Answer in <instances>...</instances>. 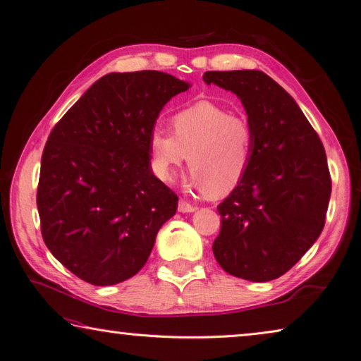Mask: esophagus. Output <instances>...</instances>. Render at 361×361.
I'll return each instance as SVG.
<instances>
[{
  "label": "esophagus",
  "instance_id": "34e87169",
  "mask_svg": "<svg viewBox=\"0 0 361 361\" xmlns=\"http://www.w3.org/2000/svg\"><path fill=\"white\" fill-rule=\"evenodd\" d=\"M195 206H192V204H189L188 201H184V200H181L180 201V204H178V212H181V214H188V212H194L195 211Z\"/></svg>",
  "mask_w": 361,
  "mask_h": 361
}]
</instances>
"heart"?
Segmentation results:
<instances>
[{"instance_id": "b5f03b06", "label": "heart", "mask_w": 361, "mask_h": 361, "mask_svg": "<svg viewBox=\"0 0 361 361\" xmlns=\"http://www.w3.org/2000/svg\"><path fill=\"white\" fill-rule=\"evenodd\" d=\"M171 133L155 130L149 137V163L164 183L186 160L189 188L200 195H224L246 177L254 158L255 135L246 116L212 102H198L169 118Z\"/></svg>"}]
</instances>
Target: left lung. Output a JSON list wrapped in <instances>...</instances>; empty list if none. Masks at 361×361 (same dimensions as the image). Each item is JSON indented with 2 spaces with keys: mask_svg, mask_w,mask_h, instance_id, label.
<instances>
[{
  "mask_svg": "<svg viewBox=\"0 0 361 361\" xmlns=\"http://www.w3.org/2000/svg\"><path fill=\"white\" fill-rule=\"evenodd\" d=\"M203 80L241 99L255 135L246 177L216 207L215 259L238 279L275 280L324 228L332 189L324 147L295 99L264 72L209 71Z\"/></svg>",
  "mask_w": 361,
  "mask_h": 361,
  "instance_id": "1",
  "label": "left lung"
}]
</instances>
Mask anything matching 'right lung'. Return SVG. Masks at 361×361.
<instances>
[{
    "instance_id": "1",
    "label": "right lung",
    "mask_w": 361,
    "mask_h": 361,
    "mask_svg": "<svg viewBox=\"0 0 361 361\" xmlns=\"http://www.w3.org/2000/svg\"><path fill=\"white\" fill-rule=\"evenodd\" d=\"M189 82L158 71L107 73L50 132L37 206L47 249L78 279L111 286L146 264L178 197L149 163L161 109Z\"/></svg>"
}]
</instances>
